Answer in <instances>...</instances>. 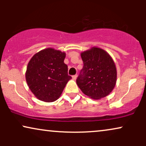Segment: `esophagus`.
<instances>
[{
  "instance_id": "obj_1",
  "label": "esophagus",
  "mask_w": 146,
  "mask_h": 146,
  "mask_svg": "<svg viewBox=\"0 0 146 146\" xmlns=\"http://www.w3.org/2000/svg\"><path fill=\"white\" fill-rule=\"evenodd\" d=\"M77 77H78V75H73V76H72V78H73V79L74 80H75L77 79Z\"/></svg>"
}]
</instances>
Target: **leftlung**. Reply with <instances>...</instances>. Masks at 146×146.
<instances>
[{
  "mask_svg": "<svg viewBox=\"0 0 146 146\" xmlns=\"http://www.w3.org/2000/svg\"><path fill=\"white\" fill-rule=\"evenodd\" d=\"M84 66L76 83L84 94L93 100L105 98L117 82V68L113 58L105 50L93 46L82 52Z\"/></svg>",
  "mask_w": 146,
  "mask_h": 146,
  "instance_id": "obj_1",
  "label": "left lung"
}]
</instances>
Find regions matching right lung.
<instances>
[{
    "mask_svg": "<svg viewBox=\"0 0 146 146\" xmlns=\"http://www.w3.org/2000/svg\"><path fill=\"white\" fill-rule=\"evenodd\" d=\"M66 53L53 48L41 50L33 56L27 67L25 78L29 89L38 100L53 102L58 100L67 82Z\"/></svg>",
    "mask_w": 146,
    "mask_h": 146,
    "instance_id": "right-lung-1",
    "label": "right lung"
}]
</instances>
